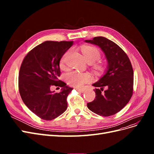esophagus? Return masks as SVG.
<instances>
[{
  "label": "esophagus",
  "mask_w": 154,
  "mask_h": 154,
  "mask_svg": "<svg viewBox=\"0 0 154 154\" xmlns=\"http://www.w3.org/2000/svg\"><path fill=\"white\" fill-rule=\"evenodd\" d=\"M76 89L78 91V92H85V88H76Z\"/></svg>",
  "instance_id": "esophagus-1"
}]
</instances>
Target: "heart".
I'll return each mask as SVG.
<instances>
[{
    "label": "heart",
    "mask_w": 154,
    "mask_h": 154,
    "mask_svg": "<svg viewBox=\"0 0 154 154\" xmlns=\"http://www.w3.org/2000/svg\"><path fill=\"white\" fill-rule=\"evenodd\" d=\"M81 50L87 62L90 63H94L101 58L100 51L98 49L93 47V46L83 45L81 47ZM68 53L69 52H67L62 57L61 60H60V66L61 68L65 67L66 58ZM96 67H100L97 65H96ZM66 79L68 83L71 85L76 87H80L85 84V83L91 82L92 80V76L88 72H82L74 71L67 74L66 76Z\"/></svg>",
    "instance_id": "obj_1"
}]
</instances>
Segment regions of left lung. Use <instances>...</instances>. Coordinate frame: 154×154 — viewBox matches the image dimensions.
<instances>
[{
  "mask_svg": "<svg viewBox=\"0 0 154 154\" xmlns=\"http://www.w3.org/2000/svg\"><path fill=\"white\" fill-rule=\"evenodd\" d=\"M85 42L100 47L108 63L104 75L92 84L97 87L94 89L96 97L87 103V107L100 116H112L124 108L132 96L134 72L132 64L124 51L105 37H94ZM105 87L107 89L104 91ZM102 91L104 92L101 93Z\"/></svg>",
  "mask_w": 154,
  "mask_h": 154,
  "instance_id": "8db88e82",
  "label": "left lung"
}]
</instances>
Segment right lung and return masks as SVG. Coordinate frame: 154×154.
Here are the masks:
<instances>
[{"label": "right lung", "mask_w": 154, "mask_h": 154, "mask_svg": "<svg viewBox=\"0 0 154 154\" xmlns=\"http://www.w3.org/2000/svg\"><path fill=\"white\" fill-rule=\"evenodd\" d=\"M73 41H45L27 53L18 76L21 98L32 112L44 120H52L67 108V97L72 88L59 80L60 61ZM53 86L62 87L59 93L51 91Z\"/></svg>", "instance_id": "1"}]
</instances>
